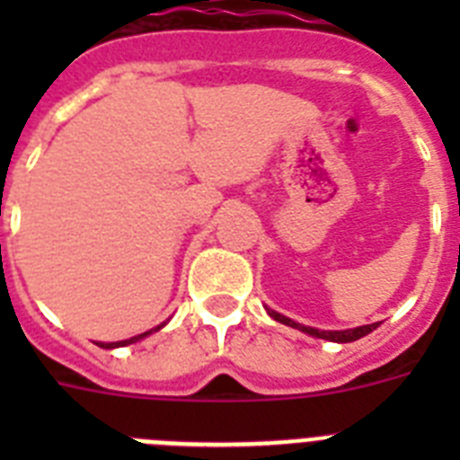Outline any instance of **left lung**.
Here are the masks:
<instances>
[{"label":"left lung","mask_w":460,"mask_h":460,"mask_svg":"<svg viewBox=\"0 0 460 460\" xmlns=\"http://www.w3.org/2000/svg\"><path fill=\"white\" fill-rule=\"evenodd\" d=\"M267 313H270V315H271V318L276 320V323H280V324H288V327H292V329H299V332H304V334H308V336H315V339L334 341V343H352V341L361 339V336L371 334L373 329H377V324H380V323L364 324V327L345 329V332H323V329L306 327V324H299V323H295V320L286 318V315H280V313L271 311V308H267Z\"/></svg>","instance_id":"1"}]
</instances>
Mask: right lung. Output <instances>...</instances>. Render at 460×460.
Returning <instances> with one entry per match:
<instances>
[{"label":"right lung","mask_w":460,"mask_h":460,"mask_svg":"<svg viewBox=\"0 0 460 460\" xmlns=\"http://www.w3.org/2000/svg\"><path fill=\"white\" fill-rule=\"evenodd\" d=\"M164 324H165V323H164ZM164 324H158L156 329H149V332H145V334H137V336H133V339L117 341V343H96V345H101V348H105V350H112V348H124V345H131V343H136V341L145 339V336H149V334H152V332H158V329L164 327Z\"/></svg>","instance_id":"1"}]
</instances>
